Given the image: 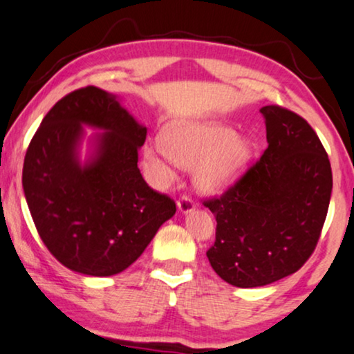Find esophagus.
<instances>
[{"label":"esophagus","instance_id":"obj_1","mask_svg":"<svg viewBox=\"0 0 354 354\" xmlns=\"http://www.w3.org/2000/svg\"><path fill=\"white\" fill-rule=\"evenodd\" d=\"M178 209H180L183 214L191 212V210L194 209V201H192L189 196H181V198L178 199Z\"/></svg>","mask_w":354,"mask_h":354}]
</instances>
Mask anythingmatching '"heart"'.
I'll return each mask as SVG.
<instances>
[{
  "mask_svg": "<svg viewBox=\"0 0 354 354\" xmlns=\"http://www.w3.org/2000/svg\"><path fill=\"white\" fill-rule=\"evenodd\" d=\"M144 158L160 181L173 180L169 163L196 168V185L221 191L245 171L252 158L247 137L218 122H178L162 133V142L144 149Z\"/></svg>",
  "mask_w": 354,
  "mask_h": 354,
  "instance_id": "obj_1",
  "label": "heart"
}]
</instances>
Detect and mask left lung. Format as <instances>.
<instances>
[{
	"mask_svg": "<svg viewBox=\"0 0 354 354\" xmlns=\"http://www.w3.org/2000/svg\"><path fill=\"white\" fill-rule=\"evenodd\" d=\"M259 113L265 153L222 196L204 201L217 221L209 263L236 288L301 270L320 239L333 186L328 155L306 119L281 106Z\"/></svg>",
	"mask_w": 354,
	"mask_h": 354,
	"instance_id": "8db88e82",
	"label": "left lung"
}]
</instances>
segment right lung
I'll return each instance as SVG.
<instances>
[{
	"label": "right lung",
	"instance_id": "right-lung-1",
	"mask_svg": "<svg viewBox=\"0 0 354 354\" xmlns=\"http://www.w3.org/2000/svg\"><path fill=\"white\" fill-rule=\"evenodd\" d=\"M100 128L95 151L79 162L82 125ZM147 127L96 86L71 91L48 111L26 151L22 187L40 239L62 265L113 276L144 253L176 212L137 167Z\"/></svg>",
	"mask_w": 354,
	"mask_h": 354
}]
</instances>
